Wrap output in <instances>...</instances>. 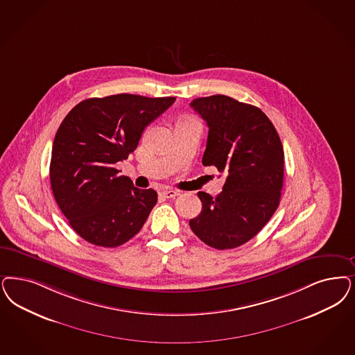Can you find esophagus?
Here are the masks:
<instances>
[{
	"mask_svg": "<svg viewBox=\"0 0 355 355\" xmlns=\"http://www.w3.org/2000/svg\"><path fill=\"white\" fill-rule=\"evenodd\" d=\"M161 194L165 196V198H175L177 196H180V193L177 190H171V189H166V190H162Z\"/></svg>",
	"mask_w": 355,
	"mask_h": 355,
	"instance_id": "1",
	"label": "esophagus"
}]
</instances>
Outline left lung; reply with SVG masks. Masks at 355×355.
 <instances>
[{"instance_id":"8db88e82","label":"left lung","mask_w":355,"mask_h":355,"mask_svg":"<svg viewBox=\"0 0 355 355\" xmlns=\"http://www.w3.org/2000/svg\"><path fill=\"white\" fill-rule=\"evenodd\" d=\"M190 106L208 125L202 162L227 175L216 198L199 191L200 214L190 220L208 246L233 249L253 239L279 206L284 153L263 111L227 96L196 98Z\"/></svg>"}]
</instances>
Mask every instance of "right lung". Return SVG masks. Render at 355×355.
Masks as SVG:
<instances>
[{
  "label": "right lung",
  "instance_id": "1",
  "mask_svg": "<svg viewBox=\"0 0 355 355\" xmlns=\"http://www.w3.org/2000/svg\"><path fill=\"white\" fill-rule=\"evenodd\" d=\"M174 101L135 94L89 98L64 118L52 146L51 187L64 216L87 243L115 248L144 225L157 193L135 187L114 165L128 159L148 124Z\"/></svg>",
  "mask_w": 355,
  "mask_h": 355
}]
</instances>
